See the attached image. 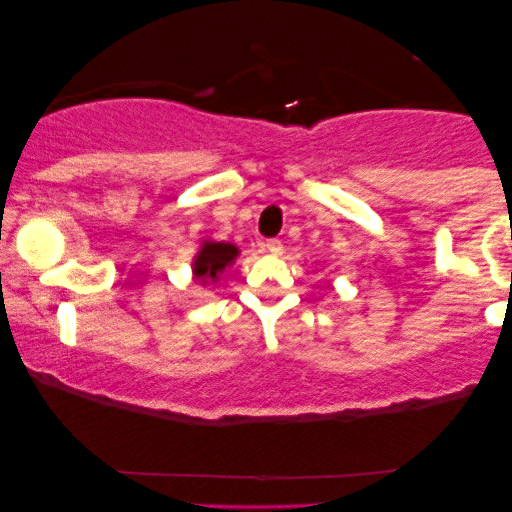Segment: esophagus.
Listing matches in <instances>:
<instances>
[{"instance_id": "obj_1", "label": "esophagus", "mask_w": 512, "mask_h": 512, "mask_svg": "<svg viewBox=\"0 0 512 512\" xmlns=\"http://www.w3.org/2000/svg\"><path fill=\"white\" fill-rule=\"evenodd\" d=\"M263 249L268 251V254H272V256H279L284 251V247H282V242L279 240H265L263 242Z\"/></svg>"}]
</instances>
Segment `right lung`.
I'll list each match as a JSON object with an SVG mask.
<instances>
[{"label":"right lung","instance_id":"right-lung-1","mask_svg":"<svg viewBox=\"0 0 512 512\" xmlns=\"http://www.w3.org/2000/svg\"><path fill=\"white\" fill-rule=\"evenodd\" d=\"M237 256H240V249L233 242L202 240L198 254L193 256L191 275L202 286L219 282L221 272L230 268L237 261Z\"/></svg>","mask_w":512,"mask_h":512}]
</instances>
